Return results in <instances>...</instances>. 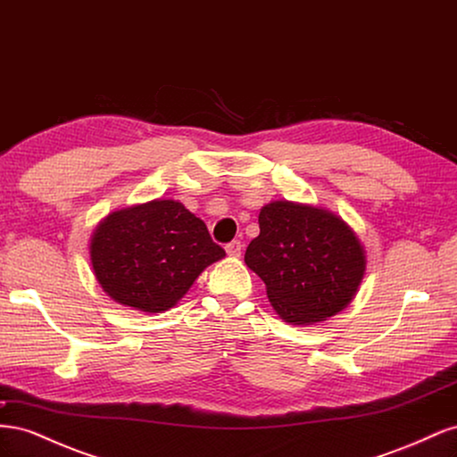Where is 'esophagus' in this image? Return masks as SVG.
Here are the masks:
<instances>
[{"mask_svg":"<svg viewBox=\"0 0 457 457\" xmlns=\"http://www.w3.org/2000/svg\"><path fill=\"white\" fill-rule=\"evenodd\" d=\"M227 253L230 257H240L242 255V242L240 240H232L227 244Z\"/></svg>","mask_w":457,"mask_h":457,"instance_id":"obj_1","label":"esophagus"}]
</instances>
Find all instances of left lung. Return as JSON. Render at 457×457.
<instances>
[{"instance_id": "obj_1", "label": "left lung", "mask_w": 457, "mask_h": 457, "mask_svg": "<svg viewBox=\"0 0 457 457\" xmlns=\"http://www.w3.org/2000/svg\"><path fill=\"white\" fill-rule=\"evenodd\" d=\"M259 230L244 261L286 322H320L349 305L366 255L347 223L318 207L272 202L259 213Z\"/></svg>"}]
</instances>
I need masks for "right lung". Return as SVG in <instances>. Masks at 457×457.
I'll list each match as a JSON object with an SVG mask.
<instances>
[{"mask_svg":"<svg viewBox=\"0 0 457 457\" xmlns=\"http://www.w3.org/2000/svg\"><path fill=\"white\" fill-rule=\"evenodd\" d=\"M89 252L104 292L145 312L171 309L198 274L225 255L204 220L175 200L110 213L96 227Z\"/></svg>","mask_w":457,"mask_h":457,"instance_id":"add662e5","label":"right lung"}]
</instances>
